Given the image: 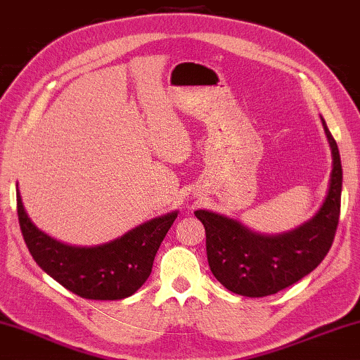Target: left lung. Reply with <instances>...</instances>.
<instances>
[{"label": "left lung", "mask_w": 360, "mask_h": 360, "mask_svg": "<svg viewBox=\"0 0 360 360\" xmlns=\"http://www.w3.org/2000/svg\"><path fill=\"white\" fill-rule=\"evenodd\" d=\"M322 124L333 169L326 201L309 221L290 233L262 236L214 212H194L205 229L212 274L233 293L258 298L284 290L316 269L332 247L340 220L343 169L338 145L323 117Z\"/></svg>", "instance_id": "left-lung-1"}]
</instances>
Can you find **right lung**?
Instances as JSON below:
<instances>
[{
  "label": "right lung",
  "mask_w": 360,
  "mask_h": 360,
  "mask_svg": "<svg viewBox=\"0 0 360 360\" xmlns=\"http://www.w3.org/2000/svg\"><path fill=\"white\" fill-rule=\"evenodd\" d=\"M17 215L23 240L38 266L67 290L86 300L131 297L151 274L156 252L176 219L158 217L97 247H72L49 238L33 225L17 190Z\"/></svg>",
  "instance_id": "right-lung-1"
}]
</instances>
